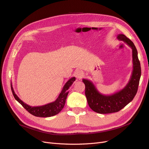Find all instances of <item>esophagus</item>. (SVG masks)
Instances as JSON below:
<instances>
[{"label": "esophagus", "instance_id": "esophagus-1", "mask_svg": "<svg viewBox=\"0 0 149 149\" xmlns=\"http://www.w3.org/2000/svg\"><path fill=\"white\" fill-rule=\"evenodd\" d=\"M75 76L77 79L81 80L83 76V72L80 70H77V71L75 72Z\"/></svg>", "mask_w": 149, "mask_h": 149}]
</instances>
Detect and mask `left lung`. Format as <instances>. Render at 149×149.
I'll return each mask as SVG.
<instances>
[{
	"label": "left lung",
	"instance_id": "8db88e82",
	"mask_svg": "<svg viewBox=\"0 0 149 149\" xmlns=\"http://www.w3.org/2000/svg\"><path fill=\"white\" fill-rule=\"evenodd\" d=\"M117 38L128 45L132 49L133 70L130 79L123 89L105 95L100 93L93 83L87 79H83L85 84V95L92 110L98 113H111L120 111L127 105L135 97L138 91L141 70L138 57L136 47L129 38L124 34H118Z\"/></svg>",
	"mask_w": 149,
	"mask_h": 149
}]
</instances>
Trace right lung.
I'll list each match as a JSON object with an SVG mask.
<instances>
[{
	"label": "right lung",
	"instance_id": "add662e5",
	"mask_svg": "<svg viewBox=\"0 0 149 149\" xmlns=\"http://www.w3.org/2000/svg\"><path fill=\"white\" fill-rule=\"evenodd\" d=\"M75 80V77H72L71 79H70L65 83L60 93V95H58V98L56 99V101H54V102L40 106H31L26 104L15 94L11 83V88L15 99L31 114L38 117H50L58 114L62 110L63 108L64 107L66 100L69 93L68 89L71 86V85Z\"/></svg>",
	"mask_w": 149,
	"mask_h": 149
}]
</instances>
